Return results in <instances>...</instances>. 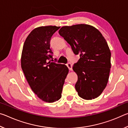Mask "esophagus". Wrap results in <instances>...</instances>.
I'll return each mask as SVG.
<instances>
[{"label":"esophagus","instance_id":"34e87169","mask_svg":"<svg viewBox=\"0 0 128 128\" xmlns=\"http://www.w3.org/2000/svg\"><path fill=\"white\" fill-rule=\"evenodd\" d=\"M66 66H68V68H69V70H72V64L69 62V63H68L66 64Z\"/></svg>","mask_w":128,"mask_h":128}]
</instances>
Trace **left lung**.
Instances as JSON below:
<instances>
[{"instance_id": "1", "label": "left lung", "mask_w": 128, "mask_h": 128, "mask_svg": "<svg viewBox=\"0 0 128 128\" xmlns=\"http://www.w3.org/2000/svg\"><path fill=\"white\" fill-rule=\"evenodd\" d=\"M59 33L80 56L73 66L78 76V94L86 100L98 97L107 85L111 66V51L104 36L95 27L82 24L62 26Z\"/></svg>"}]
</instances>
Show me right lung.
I'll list each match as a JSON object with an SVG mask.
<instances>
[{"label": "right lung", "instance_id": "add662e5", "mask_svg": "<svg viewBox=\"0 0 128 128\" xmlns=\"http://www.w3.org/2000/svg\"><path fill=\"white\" fill-rule=\"evenodd\" d=\"M59 28L56 26L35 28L26 39L21 54V68L26 79L33 92L45 102L53 103L61 98L69 72L66 65L51 62L53 53L50 42Z\"/></svg>", "mask_w": 128, "mask_h": 128}]
</instances>
